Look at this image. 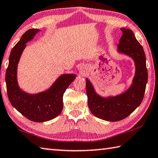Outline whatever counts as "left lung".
Returning <instances> with one entry per match:
<instances>
[{
	"mask_svg": "<svg viewBox=\"0 0 158 158\" xmlns=\"http://www.w3.org/2000/svg\"><path fill=\"white\" fill-rule=\"evenodd\" d=\"M122 36L117 45V52L133 60L135 73L127 90L115 96L102 97L96 93L86 79V93L90 110L94 116L108 122H117L127 117L141 104L148 81L146 56L141 44L131 30L121 28Z\"/></svg>",
	"mask_w": 158,
	"mask_h": 158,
	"instance_id": "1",
	"label": "left lung"
}]
</instances>
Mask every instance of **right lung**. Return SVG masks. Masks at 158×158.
Returning <instances> with one entry per match:
<instances>
[{
	"label": "right lung",
	"mask_w": 158,
	"mask_h": 158,
	"mask_svg": "<svg viewBox=\"0 0 158 158\" xmlns=\"http://www.w3.org/2000/svg\"><path fill=\"white\" fill-rule=\"evenodd\" d=\"M38 29L27 30L11 50L6 70L7 96L11 104L28 119L44 122L55 118L63 110V96L76 78L75 74L60 75L46 90L36 94L27 93L19 87L17 81V68L20 58L27 42L34 39Z\"/></svg>",
	"instance_id": "right-lung-1"
}]
</instances>
